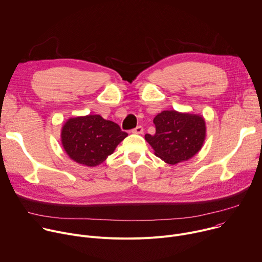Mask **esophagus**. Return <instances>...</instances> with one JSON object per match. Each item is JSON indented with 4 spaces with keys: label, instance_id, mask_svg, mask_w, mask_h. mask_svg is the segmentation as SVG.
I'll return each mask as SVG.
<instances>
[{
    "label": "esophagus",
    "instance_id": "34e87169",
    "mask_svg": "<svg viewBox=\"0 0 262 262\" xmlns=\"http://www.w3.org/2000/svg\"><path fill=\"white\" fill-rule=\"evenodd\" d=\"M142 132H143V128L141 126H137L132 130V133L134 134H142Z\"/></svg>",
    "mask_w": 262,
    "mask_h": 262
}]
</instances>
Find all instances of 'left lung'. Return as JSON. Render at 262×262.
Listing matches in <instances>:
<instances>
[{
    "instance_id": "1",
    "label": "left lung",
    "mask_w": 262,
    "mask_h": 262,
    "mask_svg": "<svg viewBox=\"0 0 262 262\" xmlns=\"http://www.w3.org/2000/svg\"><path fill=\"white\" fill-rule=\"evenodd\" d=\"M156 132L146 134L155 155L169 164L193 157L203 147L206 137L205 120L199 114L164 110L154 118Z\"/></svg>"
}]
</instances>
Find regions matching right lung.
Wrapping results in <instances>:
<instances>
[{
  "label": "right lung",
  "instance_id": "add662e5",
  "mask_svg": "<svg viewBox=\"0 0 262 262\" xmlns=\"http://www.w3.org/2000/svg\"><path fill=\"white\" fill-rule=\"evenodd\" d=\"M127 136L118 124L99 114L72 118L61 130L62 147L69 157L90 167L101 164Z\"/></svg>",
  "mask_w": 262,
  "mask_h": 262
}]
</instances>
